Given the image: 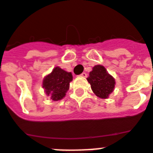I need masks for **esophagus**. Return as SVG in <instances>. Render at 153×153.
Masks as SVG:
<instances>
[{
	"label": "esophagus",
	"instance_id": "esophagus-1",
	"mask_svg": "<svg viewBox=\"0 0 153 153\" xmlns=\"http://www.w3.org/2000/svg\"><path fill=\"white\" fill-rule=\"evenodd\" d=\"M80 76H82V77H84V78H85V77H87V74H86L85 72H84V73H83V74H80Z\"/></svg>",
	"mask_w": 153,
	"mask_h": 153
}]
</instances>
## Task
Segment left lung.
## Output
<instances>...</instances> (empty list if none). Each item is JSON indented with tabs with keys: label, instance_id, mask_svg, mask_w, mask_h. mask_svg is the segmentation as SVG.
I'll return each instance as SVG.
<instances>
[{
	"label": "left lung",
	"instance_id": "left-lung-1",
	"mask_svg": "<svg viewBox=\"0 0 153 153\" xmlns=\"http://www.w3.org/2000/svg\"><path fill=\"white\" fill-rule=\"evenodd\" d=\"M87 81L91 84L93 92L102 99L108 98V95L114 91L115 84L114 78L100 65L94 66Z\"/></svg>",
	"mask_w": 153,
	"mask_h": 153
}]
</instances>
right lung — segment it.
<instances>
[{
  "instance_id": "1",
  "label": "right lung",
  "mask_w": 153,
  "mask_h": 153,
  "mask_svg": "<svg viewBox=\"0 0 153 153\" xmlns=\"http://www.w3.org/2000/svg\"><path fill=\"white\" fill-rule=\"evenodd\" d=\"M72 80L71 73H68L57 66L43 79L42 87L45 88L46 94L51 96V99L59 100L65 97Z\"/></svg>"
}]
</instances>
